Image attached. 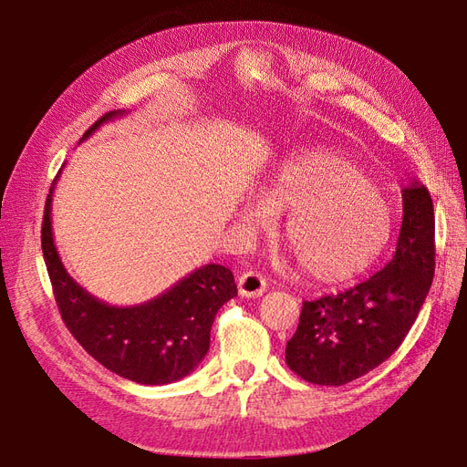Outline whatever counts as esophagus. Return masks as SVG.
<instances>
[{
	"label": "esophagus",
	"mask_w": 467,
	"mask_h": 467,
	"mask_svg": "<svg viewBox=\"0 0 467 467\" xmlns=\"http://www.w3.org/2000/svg\"><path fill=\"white\" fill-rule=\"evenodd\" d=\"M266 291V279L256 271H246L239 276V293L243 296H261Z\"/></svg>",
	"instance_id": "esophagus-1"
}]
</instances>
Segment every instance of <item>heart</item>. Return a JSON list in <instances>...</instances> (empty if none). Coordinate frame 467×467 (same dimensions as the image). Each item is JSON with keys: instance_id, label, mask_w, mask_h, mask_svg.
I'll list each match as a JSON object with an SVG mask.
<instances>
[{"instance_id": "b5f03b06", "label": "heart", "mask_w": 467, "mask_h": 467, "mask_svg": "<svg viewBox=\"0 0 467 467\" xmlns=\"http://www.w3.org/2000/svg\"><path fill=\"white\" fill-rule=\"evenodd\" d=\"M289 213L285 241L301 271L321 283H345L379 259L393 234V208L349 158L305 150L276 168L265 196L241 208L249 233Z\"/></svg>"}]
</instances>
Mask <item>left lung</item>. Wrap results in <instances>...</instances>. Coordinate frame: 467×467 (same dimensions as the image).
<instances>
[{
  "instance_id": "left-lung-1",
  "label": "left lung",
  "mask_w": 467,
  "mask_h": 467,
  "mask_svg": "<svg viewBox=\"0 0 467 467\" xmlns=\"http://www.w3.org/2000/svg\"><path fill=\"white\" fill-rule=\"evenodd\" d=\"M403 223L385 269L353 289L305 301L299 327L286 343V365L315 385L339 387L398 351L430 293L435 271V218L430 191H401Z\"/></svg>"
}]
</instances>
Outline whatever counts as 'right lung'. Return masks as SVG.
Masks as SVG:
<instances>
[{
	"label": "right lung",
	"instance_id": "add662e5",
	"mask_svg": "<svg viewBox=\"0 0 467 467\" xmlns=\"http://www.w3.org/2000/svg\"><path fill=\"white\" fill-rule=\"evenodd\" d=\"M122 114L124 110L104 114L88 128L82 140ZM56 181L46 198L42 253L59 315L69 333L98 363L124 379L166 385L192 373L211 347V327L218 309L236 296L231 269L214 263L204 265L142 305L114 306L96 299L67 275L54 244Z\"/></svg>",
	"mask_w": 467,
	"mask_h": 467
}]
</instances>
